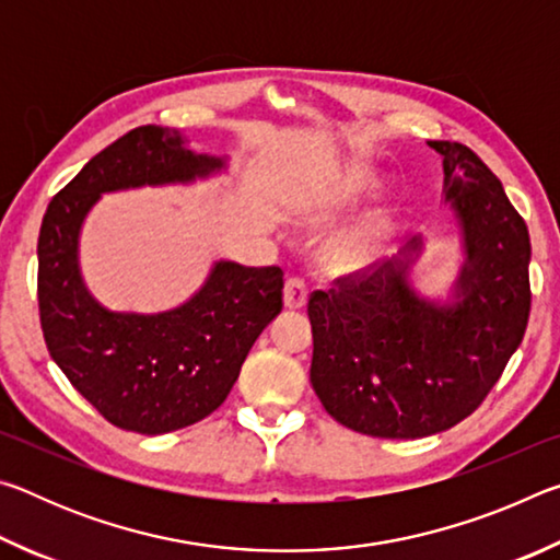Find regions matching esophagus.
<instances>
[{"label":"esophagus","instance_id":"34e87169","mask_svg":"<svg viewBox=\"0 0 560 560\" xmlns=\"http://www.w3.org/2000/svg\"><path fill=\"white\" fill-rule=\"evenodd\" d=\"M306 299H308V289L306 283H303V279H289L287 287H283V306L296 311V308H303L306 306Z\"/></svg>","mask_w":560,"mask_h":560}]
</instances>
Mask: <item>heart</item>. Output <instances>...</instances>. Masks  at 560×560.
<instances>
[{"label":"heart","instance_id":"obj_1","mask_svg":"<svg viewBox=\"0 0 560 560\" xmlns=\"http://www.w3.org/2000/svg\"><path fill=\"white\" fill-rule=\"evenodd\" d=\"M368 179L363 175H350L343 185H340V200H353L355 195H360L365 189ZM385 226L381 222L365 224L355 232H348L340 236V240L334 242V246L328 249V261L338 269H360L365 264H371L377 246H381Z\"/></svg>","mask_w":560,"mask_h":560}]
</instances>
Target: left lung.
<instances>
[{"label": "left lung", "instance_id": "left-lung-1", "mask_svg": "<svg viewBox=\"0 0 560 560\" xmlns=\"http://www.w3.org/2000/svg\"><path fill=\"white\" fill-rule=\"evenodd\" d=\"M428 145L442 155L444 202L462 236L450 299H428L410 283L422 236L308 299L311 385L334 420L371 438H430L469 417L528 324L526 222L474 150L450 140Z\"/></svg>", "mask_w": 560, "mask_h": 560}]
</instances>
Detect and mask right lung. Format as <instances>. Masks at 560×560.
Segmentation results:
<instances>
[{"label": "right lung", "mask_w": 560, "mask_h": 560, "mask_svg": "<svg viewBox=\"0 0 560 560\" xmlns=\"http://www.w3.org/2000/svg\"><path fill=\"white\" fill-rule=\"evenodd\" d=\"M179 130L140 126L91 158L46 207L39 316L56 365L120 430L165 434L205 420L240 377L254 340L281 314L283 271L214 261L192 299L160 314L108 311L81 277L79 236L103 192L195 183L224 170Z\"/></svg>", "instance_id": "obj_1"}]
</instances>
